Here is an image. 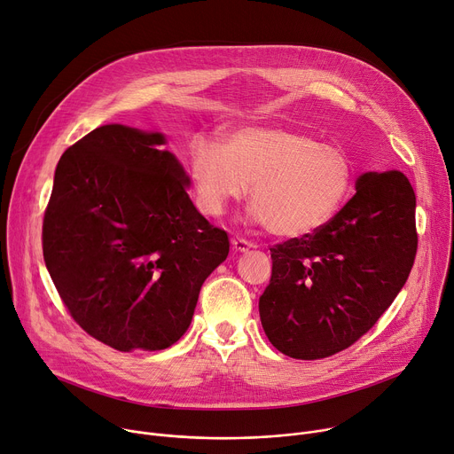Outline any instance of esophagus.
<instances>
[{
    "label": "esophagus",
    "instance_id": "34e87169",
    "mask_svg": "<svg viewBox=\"0 0 454 454\" xmlns=\"http://www.w3.org/2000/svg\"><path fill=\"white\" fill-rule=\"evenodd\" d=\"M253 247H254V243L246 239V238H238V236L232 238V249L238 251V253H246V251H249Z\"/></svg>",
    "mask_w": 454,
    "mask_h": 454
}]
</instances>
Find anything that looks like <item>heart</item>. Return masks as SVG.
Here are the masks:
<instances>
[{
	"instance_id": "1",
	"label": "heart",
	"mask_w": 454,
	"mask_h": 454,
	"mask_svg": "<svg viewBox=\"0 0 454 454\" xmlns=\"http://www.w3.org/2000/svg\"><path fill=\"white\" fill-rule=\"evenodd\" d=\"M189 176L200 211L220 216L231 200L247 194L254 218L286 238L325 227L351 196L355 168L336 144L289 127H241L222 145L196 137Z\"/></svg>"
}]
</instances>
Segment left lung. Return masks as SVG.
<instances>
[{
	"label": "left lung",
	"instance_id": "1",
	"mask_svg": "<svg viewBox=\"0 0 454 454\" xmlns=\"http://www.w3.org/2000/svg\"><path fill=\"white\" fill-rule=\"evenodd\" d=\"M414 208L403 172H365L325 227L270 247L260 320L278 351L298 360L327 358L378 322L414 263Z\"/></svg>",
	"mask_w": 454,
	"mask_h": 454
}]
</instances>
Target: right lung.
<instances>
[{
  "label": "right lung",
  "instance_id": "right-lung-1",
  "mask_svg": "<svg viewBox=\"0 0 454 454\" xmlns=\"http://www.w3.org/2000/svg\"><path fill=\"white\" fill-rule=\"evenodd\" d=\"M160 132L103 125L68 147L43 218V258L61 301L92 338L160 351L191 325L229 236L187 194Z\"/></svg>",
  "mask_w": 454,
  "mask_h": 454
}]
</instances>
